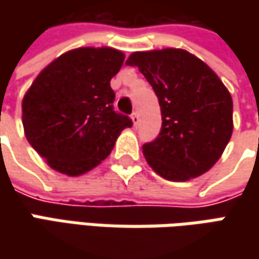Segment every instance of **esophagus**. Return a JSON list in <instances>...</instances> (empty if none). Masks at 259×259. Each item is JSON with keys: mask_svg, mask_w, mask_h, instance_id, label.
Here are the masks:
<instances>
[{"mask_svg": "<svg viewBox=\"0 0 259 259\" xmlns=\"http://www.w3.org/2000/svg\"><path fill=\"white\" fill-rule=\"evenodd\" d=\"M131 118H133L134 126L137 128V126H138V124H140V116H138V114H137V112H134V114L131 115Z\"/></svg>", "mask_w": 259, "mask_h": 259, "instance_id": "34e87169", "label": "esophagus"}]
</instances>
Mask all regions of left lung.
Wrapping results in <instances>:
<instances>
[{"label":"left lung","mask_w":259,"mask_h":259,"mask_svg":"<svg viewBox=\"0 0 259 259\" xmlns=\"http://www.w3.org/2000/svg\"><path fill=\"white\" fill-rule=\"evenodd\" d=\"M138 66L161 108V130L143 145L147 163L171 182L206 173L232 135V98L213 70L182 49L137 52Z\"/></svg>","instance_id":"1"}]
</instances>
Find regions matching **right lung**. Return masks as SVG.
Returning a JSON list of instances; mask_svg holds the SVG:
<instances>
[{
    "mask_svg": "<svg viewBox=\"0 0 259 259\" xmlns=\"http://www.w3.org/2000/svg\"><path fill=\"white\" fill-rule=\"evenodd\" d=\"M124 63L115 49L82 47L52 62L35 77L23 99L28 143L47 164L79 176L111 154L133 119L114 109V77Z\"/></svg>",
    "mask_w": 259,
    "mask_h": 259,
    "instance_id": "obj_1",
    "label": "right lung"
}]
</instances>
